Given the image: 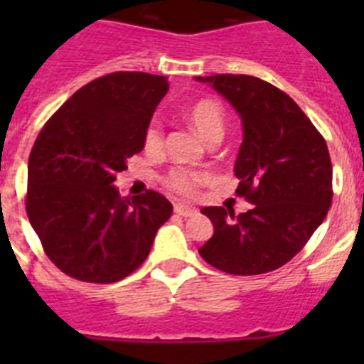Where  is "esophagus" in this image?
<instances>
[{"instance_id":"esophagus-1","label":"esophagus","mask_w":364,"mask_h":364,"mask_svg":"<svg viewBox=\"0 0 364 364\" xmlns=\"http://www.w3.org/2000/svg\"><path fill=\"white\" fill-rule=\"evenodd\" d=\"M175 213L180 217H193V215H197V210L188 204H175Z\"/></svg>"}]
</instances>
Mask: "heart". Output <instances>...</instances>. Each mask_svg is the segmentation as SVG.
Wrapping results in <instances>:
<instances>
[{
    "mask_svg": "<svg viewBox=\"0 0 364 364\" xmlns=\"http://www.w3.org/2000/svg\"><path fill=\"white\" fill-rule=\"evenodd\" d=\"M189 124L205 142L222 140L226 131V117L220 104L215 100H200L189 109ZM144 149L149 154H159L164 149V129L159 120H153L144 133ZM210 175L202 171H189L186 167H173L164 176V184L178 195H191L200 184L208 182Z\"/></svg>",
    "mask_w": 364,
    "mask_h": 364,
    "instance_id": "obj_1",
    "label": "heart"
}]
</instances>
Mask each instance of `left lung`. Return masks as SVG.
<instances>
[{
    "instance_id": "1",
    "label": "left lung",
    "mask_w": 364,
    "mask_h": 364,
    "mask_svg": "<svg viewBox=\"0 0 364 364\" xmlns=\"http://www.w3.org/2000/svg\"><path fill=\"white\" fill-rule=\"evenodd\" d=\"M233 105L242 122L235 176L253 208L235 217L222 205L202 208L213 237L202 259L231 275H260L284 266L323 224L332 205L326 142L290 96L246 74L195 76Z\"/></svg>"
}]
</instances>
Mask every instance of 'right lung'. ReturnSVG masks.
Returning a JSON list of instances; mask_svg holds the SVG:
<instances>
[{
	"instance_id": "add662e5",
	"label": "right lung",
	"mask_w": 364,
	"mask_h": 364,
	"mask_svg": "<svg viewBox=\"0 0 364 364\" xmlns=\"http://www.w3.org/2000/svg\"><path fill=\"white\" fill-rule=\"evenodd\" d=\"M169 83L112 73L74 92L38 134L28 156L27 215L43 250L69 277L109 284L147 259L171 217L164 195L120 197L112 182L144 149V133Z\"/></svg>"
}]
</instances>
